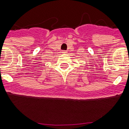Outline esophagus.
<instances>
[{"mask_svg": "<svg viewBox=\"0 0 129 129\" xmlns=\"http://www.w3.org/2000/svg\"><path fill=\"white\" fill-rule=\"evenodd\" d=\"M62 53H67V51H62Z\"/></svg>", "mask_w": 129, "mask_h": 129, "instance_id": "esophagus-1", "label": "esophagus"}]
</instances>
